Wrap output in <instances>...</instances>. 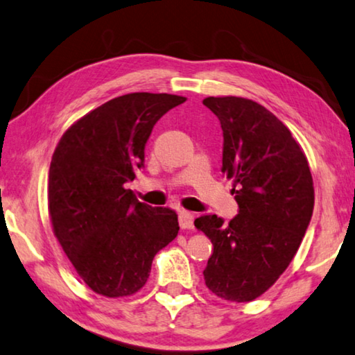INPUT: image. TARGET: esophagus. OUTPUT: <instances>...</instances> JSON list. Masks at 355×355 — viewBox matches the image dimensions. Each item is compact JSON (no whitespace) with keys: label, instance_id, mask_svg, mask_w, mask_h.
Segmentation results:
<instances>
[{"label":"esophagus","instance_id":"34e87169","mask_svg":"<svg viewBox=\"0 0 355 355\" xmlns=\"http://www.w3.org/2000/svg\"><path fill=\"white\" fill-rule=\"evenodd\" d=\"M179 225L182 230H192L193 228V214L189 211L179 212Z\"/></svg>","mask_w":355,"mask_h":355}]
</instances>
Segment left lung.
<instances>
[{"label":"left lung","mask_w":355,"mask_h":355,"mask_svg":"<svg viewBox=\"0 0 355 355\" xmlns=\"http://www.w3.org/2000/svg\"><path fill=\"white\" fill-rule=\"evenodd\" d=\"M203 105L220 121L222 173L239 206L228 223L216 214L195 220L214 246L205 282L228 302H252L295 257L314 209L313 176L302 146L266 107L241 96Z\"/></svg>","instance_id":"obj_1"}]
</instances>
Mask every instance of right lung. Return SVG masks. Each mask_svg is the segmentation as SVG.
<instances>
[{
	"label": "right lung",
	"mask_w": 355,
	"mask_h": 355,
	"mask_svg": "<svg viewBox=\"0 0 355 355\" xmlns=\"http://www.w3.org/2000/svg\"><path fill=\"white\" fill-rule=\"evenodd\" d=\"M185 100L147 92L112 98L71 125L53 152V234L80 279L103 297L143 288L155 254L178 236L176 212L139 203L125 184L143 168L157 121Z\"/></svg>",
	"instance_id": "right-lung-1"
}]
</instances>
